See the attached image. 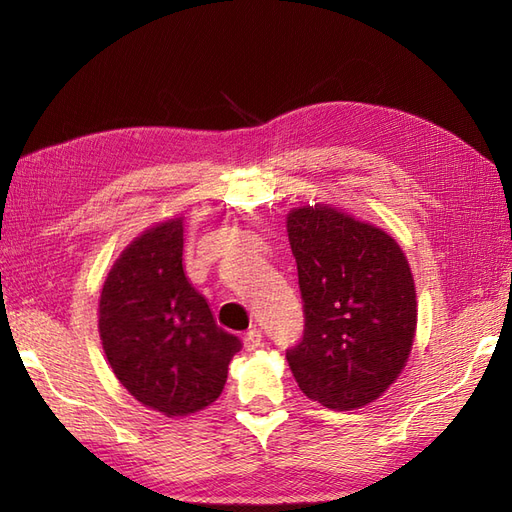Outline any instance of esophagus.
I'll use <instances>...</instances> for the list:
<instances>
[{"instance_id":"obj_1","label":"esophagus","mask_w":512,"mask_h":512,"mask_svg":"<svg viewBox=\"0 0 512 512\" xmlns=\"http://www.w3.org/2000/svg\"><path fill=\"white\" fill-rule=\"evenodd\" d=\"M243 346H245V350H256V348H260L262 346V333L258 331V329H252V331H247L245 335H243Z\"/></svg>"}]
</instances>
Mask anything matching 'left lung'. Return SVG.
<instances>
[{
	"mask_svg": "<svg viewBox=\"0 0 512 512\" xmlns=\"http://www.w3.org/2000/svg\"><path fill=\"white\" fill-rule=\"evenodd\" d=\"M305 331L286 359L299 389L331 410L376 401L404 371L416 333L408 258L382 228L331 205L288 213Z\"/></svg>",
	"mask_w": 512,
	"mask_h": 512,
	"instance_id": "8db88e82",
	"label": "left lung"
}]
</instances>
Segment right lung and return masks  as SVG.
<instances>
[{
	"label": "right lung",
	"instance_id": "add662e5",
	"mask_svg": "<svg viewBox=\"0 0 512 512\" xmlns=\"http://www.w3.org/2000/svg\"><path fill=\"white\" fill-rule=\"evenodd\" d=\"M98 331L117 380L166 416L211 406L241 350L185 277L183 218L153 224L119 254L100 292Z\"/></svg>",
	"mask_w": 512,
	"mask_h": 512
}]
</instances>
